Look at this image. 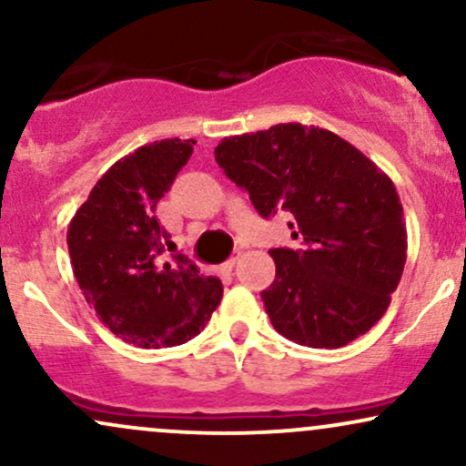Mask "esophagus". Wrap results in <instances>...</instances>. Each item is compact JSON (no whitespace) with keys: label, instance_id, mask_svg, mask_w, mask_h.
Wrapping results in <instances>:
<instances>
[{"label":"esophagus","instance_id":"34e87169","mask_svg":"<svg viewBox=\"0 0 466 466\" xmlns=\"http://www.w3.org/2000/svg\"><path fill=\"white\" fill-rule=\"evenodd\" d=\"M238 260H240V251H237V254H234V256H232V258H229V260H228V263H226V269H229V271H232V269H234V267H237V263H238Z\"/></svg>","mask_w":466,"mask_h":466}]
</instances>
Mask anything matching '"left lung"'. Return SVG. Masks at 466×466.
Here are the masks:
<instances>
[{
    "mask_svg": "<svg viewBox=\"0 0 466 466\" xmlns=\"http://www.w3.org/2000/svg\"><path fill=\"white\" fill-rule=\"evenodd\" d=\"M215 157L260 217L285 212L300 240L269 249L276 280L260 296L278 333L311 349L368 333L408 258L392 179L339 136L298 122L226 137Z\"/></svg>",
    "mask_w": 466,
    "mask_h": 466,
    "instance_id": "left-lung-1",
    "label": "left lung"
}]
</instances>
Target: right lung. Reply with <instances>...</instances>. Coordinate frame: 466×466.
I'll return each instance as SVG.
<instances>
[{"mask_svg":"<svg viewBox=\"0 0 466 466\" xmlns=\"http://www.w3.org/2000/svg\"><path fill=\"white\" fill-rule=\"evenodd\" d=\"M195 140H159L117 159L67 228L85 300L111 333L140 349L199 335L223 298L215 276L175 251L155 208L192 155ZM166 250H173L167 258Z\"/></svg>","mask_w":466,"mask_h":466,"instance_id":"add662e5","label":"right lung"}]
</instances>
